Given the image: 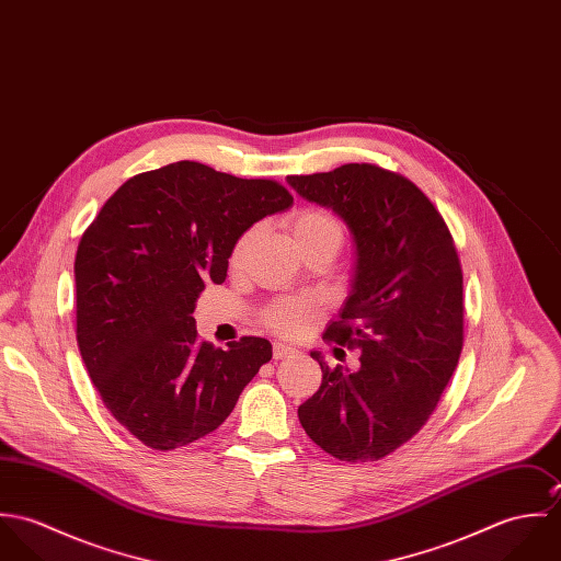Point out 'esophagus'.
Returning a JSON list of instances; mask_svg holds the SVG:
<instances>
[{"label":"esophagus","mask_w":561,"mask_h":561,"mask_svg":"<svg viewBox=\"0 0 561 561\" xmlns=\"http://www.w3.org/2000/svg\"><path fill=\"white\" fill-rule=\"evenodd\" d=\"M296 350L291 345H285V343H274V358H287V356H294Z\"/></svg>","instance_id":"esophagus-1"}]
</instances>
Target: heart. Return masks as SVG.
Segmentation results:
<instances>
[{
	"label": "heart",
	"instance_id": "b5f03b06",
	"mask_svg": "<svg viewBox=\"0 0 561 561\" xmlns=\"http://www.w3.org/2000/svg\"><path fill=\"white\" fill-rule=\"evenodd\" d=\"M291 233L296 243H305V241L320 240V238H334L341 241V229L339 225L323 211H316V209H307L300 211L294 220H291ZM250 243V236L241 238L236 252H233V263H240L248 250ZM309 307L307 305H278L270 311V323L280 330V332H296L305 320H307Z\"/></svg>",
	"mask_w": 561,
	"mask_h": 561
}]
</instances>
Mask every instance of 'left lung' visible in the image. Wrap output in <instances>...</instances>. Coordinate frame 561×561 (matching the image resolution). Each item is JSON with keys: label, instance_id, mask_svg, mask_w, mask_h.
I'll use <instances>...</instances> for the list:
<instances>
[{"label": "left lung", "instance_id": "obj_1", "mask_svg": "<svg viewBox=\"0 0 561 561\" xmlns=\"http://www.w3.org/2000/svg\"><path fill=\"white\" fill-rule=\"evenodd\" d=\"M350 231V294L325 336L360 350V367H328L298 408L305 432L345 462L380 460L408 443L440 400L462 350V270L427 196L371 163L287 176Z\"/></svg>", "mask_w": 561, "mask_h": 561}]
</instances>
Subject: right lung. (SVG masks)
I'll return each mask as SVG.
<instances>
[{
    "label": "right lung",
    "instance_id": "right-lung-1",
    "mask_svg": "<svg viewBox=\"0 0 561 561\" xmlns=\"http://www.w3.org/2000/svg\"><path fill=\"white\" fill-rule=\"evenodd\" d=\"M294 205L270 179L176 161L125 181L76 256L78 345L118 423L170 451L214 432L272 358L261 336L229 350L198 341L196 298L225 283L229 256L259 220Z\"/></svg>",
    "mask_w": 561,
    "mask_h": 561
}]
</instances>
